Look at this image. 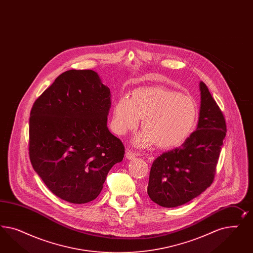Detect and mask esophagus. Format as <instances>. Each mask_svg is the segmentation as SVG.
<instances>
[{"instance_id": "34e87169", "label": "esophagus", "mask_w": 253, "mask_h": 253, "mask_svg": "<svg viewBox=\"0 0 253 253\" xmlns=\"http://www.w3.org/2000/svg\"><path fill=\"white\" fill-rule=\"evenodd\" d=\"M125 155H126V158H127L128 160H133V159L137 156L136 154L133 153L132 151H130V149H127V150H126V154H125Z\"/></svg>"}]
</instances>
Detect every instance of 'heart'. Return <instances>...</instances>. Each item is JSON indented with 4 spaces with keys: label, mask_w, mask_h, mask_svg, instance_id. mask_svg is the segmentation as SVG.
Instances as JSON below:
<instances>
[{
    "label": "heart",
    "mask_w": 253,
    "mask_h": 253,
    "mask_svg": "<svg viewBox=\"0 0 253 253\" xmlns=\"http://www.w3.org/2000/svg\"><path fill=\"white\" fill-rule=\"evenodd\" d=\"M142 120L144 129L132 143L139 147L157 144L162 149L182 146L190 136L199 118V108L191 96L163 86L141 87L130 98L117 101L113 110L112 127L119 135L133 130Z\"/></svg>",
    "instance_id": "b5f03b06"
}]
</instances>
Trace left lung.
<instances>
[{"mask_svg": "<svg viewBox=\"0 0 253 253\" xmlns=\"http://www.w3.org/2000/svg\"><path fill=\"white\" fill-rule=\"evenodd\" d=\"M199 90L197 129L180 147L157 158L151 167L147 194L161 207L185 204L213 182L226 124L220 107L203 82L199 83Z\"/></svg>", "mask_w": 253, "mask_h": 253, "instance_id": "1", "label": "left lung"}]
</instances>
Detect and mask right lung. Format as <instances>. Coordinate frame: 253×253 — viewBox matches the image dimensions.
<instances>
[{
	"label": "right lung",
	"mask_w": 253,
	"mask_h": 253,
	"mask_svg": "<svg viewBox=\"0 0 253 253\" xmlns=\"http://www.w3.org/2000/svg\"><path fill=\"white\" fill-rule=\"evenodd\" d=\"M109 88L93 70H68L35 101L30 158L49 190L74 204L96 199L124 146L107 128Z\"/></svg>",
	"instance_id": "right-lung-1"
}]
</instances>
